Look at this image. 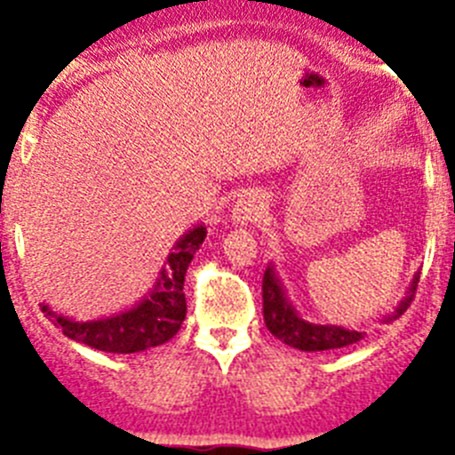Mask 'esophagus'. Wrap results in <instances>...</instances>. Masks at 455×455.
<instances>
[{
	"label": "esophagus",
	"mask_w": 455,
	"mask_h": 455,
	"mask_svg": "<svg viewBox=\"0 0 455 455\" xmlns=\"http://www.w3.org/2000/svg\"><path fill=\"white\" fill-rule=\"evenodd\" d=\"M262 196L259 193H243L232 207V223L235 225H251L262 216Z\"/></svg>",
	"instance_id": "esophagus-1"
}]
</instances>
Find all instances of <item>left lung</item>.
Segmentation results:
<instances>
[{"mask_svg": "<svg viewBox=\"0 0 455 455\" xmlns=\"http://www.w3.org/2000/svg\"><path fill=\"white\" fill-rule=\"evenodd\" d=\"M417 283H419V275L412 277L410 283L408 293L405 299L401 300L399 307L394 309L392 315H387L383 319V323L399 319L403 315L408 305L412 303V296L417 291ZM262 299H264V321H267V328L271 331V335H275L277 339L284 341L287 347L299 348V351H332V348H344L357 344L360 339H364L367 332L363 331H348V328H341V325L332 323H315V321L305 319L300 315L296 305L287 299V289H284L283 280L277 275L275 267L268 264L267 271H264L262 280Z\"/></svg>", "mask_w": 455, "mask_h": 455, "instance_id": "1", "label": "left lung"}]
</instances>
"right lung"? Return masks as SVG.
<instances>
[{"label":"right lung","instance_id":"1","mask_svg":"<svg viewBox=\"0 0 455 455\" xmlns=\"http://www.w3.org/2000/svg\"><path fill=\"white\" fill-rule=\"evenodd\" d=\"M204 236H207V228L200 223L193 225L191 230L184 232L175 241L162 271L156 275L155 287L134 307L92 321H77L72 316L56 315L45 303H43V312L54 321L56 328H61L63 335L98 351L140 353L162 347L182 328V321L187 316L184 275L196 251L203 246Z\"/></svg>","mask_w":455,"mask_h":455}]
</instances>
